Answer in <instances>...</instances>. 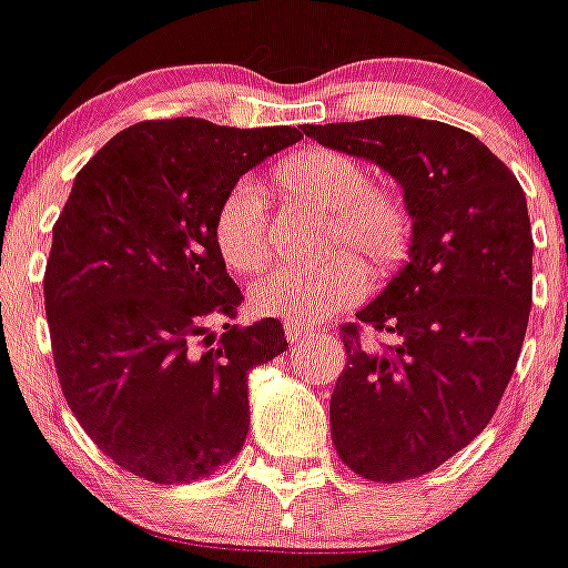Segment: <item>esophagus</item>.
<instances>
[{"instance_id": "1", "label": "esophagus", "mask_w": 568, "mask_h": 568, "mask_svg": "<svg viewBox=\"0 0 568 568\" xmlns=\"http://www.w3.org/2000/svg\"><path fill=\"white\" fill-rule=\"evenodd\" d=\"M283 329H285V337H288L291 346H296V343H300V341H305L307 332H311V329H307V326H302V324H288V321H285Z\"/></svg>"}]
</instances>
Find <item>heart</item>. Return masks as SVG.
Segmentation results:
<instances>
[{"instance_id":"heart-1","label":"heart","mask_w":568,"mask_h":568,"mask_svg":"<svg viewBox=\"0 0 568 568\" xmlns=\"http://www.w3.org/2000/svg\"><path fill=\"white\" fill-rule=\"evenodd\" d=\"M285 200L324 211L321 250L352 247L374 272H390L409 250L412 220L406 205L385 189H374L363 164L329 148H305L274 168ZM214 244L227 268L255 274L268 261L266 209L250 183L225 194L214 214ZM365 291V268L352 252L337 250L313 268H280L250 288L257 316L288 324L329 318Z\"/></svg>"}]
</instances>
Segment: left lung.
I'll list each match as a JSON object with an SVG mask.
<instances>
[{"label": "left lung", "instance_id": "obj_1", "mask_svg": "<svg viewBox=\"0 0 568 568\" xmlns=\"http://www.w3.org/2000/svg\"><path fill=\"white\" fill-rule=\"evenodd\" d=\"M305 134L404 189L409 261L357 313L392 346L368 347L358 324L343 326L348 363L329 423L357 475L417 478L484 432L517 368L532 296L528 200L478 136L439 120L385 114Z\"/></svg>", "mask_w": 568, "mask_h": 568}]
</instances>
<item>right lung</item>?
<instances>
[{"label": "right lung", "mask_w": 568, "mask_h": 568, "mask_svg": "<svg viewBox=\"0 0 568 568\" xmlns=\"http://www.w3.org/2000/svg\"><path fill=\"white\" fill-rule=\"evenodd\" d=\"M302 131L145 120L77 173L45 263L51 352L84 432L140 478H209L247 439V374L288 341L277 318L209 329L244 300L216 252L214 214Z\"/></svg>", "instance_id": "obj_1"}]
</instances>
